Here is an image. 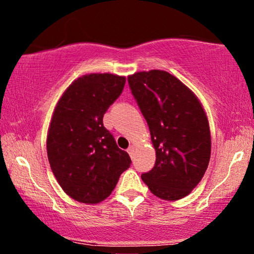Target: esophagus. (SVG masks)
Here are the masks:
<instances>
[{
	"label": "esophagus",
	"instance_id": "34e87169",
	"mask_svg": "<svg viewBox=\"0 0 254 254\" xmlns=\"http://www.w3.org/2000/svg\"><path fill=\"white\" fill-rule=\"evenodd\" d=\"M134 150H135V146L134 145H130L129 147H128L127 152H128V154L130 155V158H132V155H134Z\"/></svg>",
	"mask_w": 254,
	"mask_h": 254
}]
</instances>
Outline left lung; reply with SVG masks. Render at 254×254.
<instances>
[{
    "label": "left lung",
    "instance_id": "left-lung-1",
    "mask_svg": "<svg viewBox=\"0 0 254 254\" xmlns=\"http://www.w3.org/2000/svg\"><path fill=\"white\" fill-rule=\"evenodd\" d=\"M155 150V165L142 179L155 196L185 197L203 177L211 154V136L203 107L194 93L163 70L128 76Z\"/></svg>",
    "mask_w": 254,
    "mask_h": 254
}]
</instances>
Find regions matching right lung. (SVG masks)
Segmentation results:
<instances>
[{"instance_id":"add662e5","label":"right lung","mask_w":254,"mask_h":254,"mask_svg":"<svg viewBox=\"0 0 254 254\" xmlns=\"http://www.w3.org/2000/svg\"><path fill=\"white\" fill-rule=\"evenodd\" d=\"M124 76L89 73L71 83L51 119L46 150L54 176L81 203L103 201L131 160L103 126V116L123 93Z\"/></svg>"}]
</instances>
